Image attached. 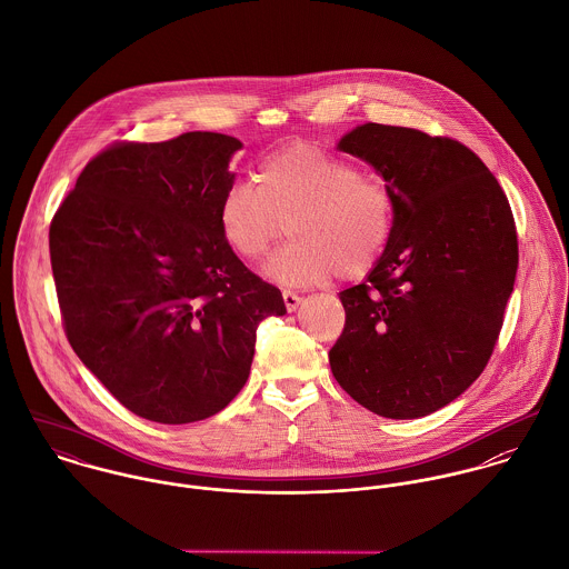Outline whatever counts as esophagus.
Masks as SVG:
<instances>
[{"label": "esophagus", "instance_id": "1", "mask_svg": "<svg viewBox=\"0 0 569 569\" xmlns=\"http://www.w3.org/2000/svg\"><path fill=\"white\" fill-rule=\"evenodd\" d=\"M282 300H284V307H287L289 313L296 311L300 307V302H302V298L298 293H293V291H282Z\"/></svg>", "mask_w": 569, "mask_h": 569}]
</instances>
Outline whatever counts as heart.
<instances>
[{
	"label": "heart",
	"instance_id": "obj_1",
	"mask_svg": "<svg viewBox=\"0 0 569 569\" xmlns=\"http://www.w3.org/2000/svg\"><path fill=\"white\" fill-rule=\"evenodd\" d=\"M253 183L237 181L219 199L223 243L244 262H260L289 221L291 243L269 262L280 284L307 287L368 273L392 239V190L359 163L298 142L258 163Z\"/></svg>",
	"mask_w": 569,
	"mask_h": 569
}]
</instances>
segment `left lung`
<instances>
[{"label":"left lung","instance_id":"8db88e82","mask_svg":"<svg viewBox=\"0 0 569 569\" xmlns=\"http://www.w3.org/2000/svg\"><path fill=\"white\" fill-rule=\"evenodd\" d=\"M339 149L383 174L397 221L370 276L339 293L346 325L330 370L359 406L420 418L487 368L519 264L512 210L458 140L368 122Z\"/></svg>","mask_w":569,"mask_h":569}]
</instances>
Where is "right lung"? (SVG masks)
Segmentation results:
<instances>
[{"mask_svg": "<svg viewBox=\"0 0 569 569\" xmlns=\"http://www.w3.org/2000/svg\"><path fill=\"white\" fill-rule=\"evenodd\" d=\"M237 138L210 131L113 142L50 223L70 346L129 411L163 425L214 416L244 386L256 328L284 316L278 287L223 243L217 206Z\"/></svg>", "mask_w": 569, "mask_h": 569, "instance_id": "1", "label": "right lung"}]
</instances>
